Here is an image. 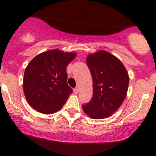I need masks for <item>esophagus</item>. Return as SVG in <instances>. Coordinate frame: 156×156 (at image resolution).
Listing matches in <instances>:
<instances>
[{
	"label": "esophagus",
	"instance_id": "34e87169",
	"mask_svg": "<svg viewBox=\"0 0 156 156\" xmlns=\"http://www.w3.org/2000/svg\"><path fill=\"white\" fill-rule=\"evenodd\" d=\"M73 91H74V93H75V94H78V91H79V90H78V88H77V87H76V88H75L74 89H73Z\"/></svg>",
	"mask_w": 156,
	"mask_h": 156
}]
</instances>
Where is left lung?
Masks as SVG:
<instances>
[{
    "label": "left lung",
    "mask_w": 156,
    "mask_h": 156,
    "mask_svg": "<svg viewBox=\"0 0 156 156\" xmlns=\"http://www.w3.org/2000/svg\"><path fill=\"white\" fill-rule=\"evenodd\" d=\"M87 64L93 81V95L83 110L92 119H103L117 111L125 99L129 75L121 61L105 50L88 54Z\"/></svg>",
    "instance_id": "left-lung-1"
}]
</instances>
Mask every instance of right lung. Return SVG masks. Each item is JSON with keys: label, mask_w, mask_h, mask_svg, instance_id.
Returning a JSON list of instances; mask_svg holds the SVG:
<instances>
[{"label": "right lung", "mask_w": 156, "mask_h": 156, "mask_svg": "<svg viewBox=\"0 0 156 156\" xmlns=\"http://www.w3.org/2000/svg\"><path fill=\"white\" fill-rule=\"evenodd\" d=\"M77 54L51 50L41 53L25 70L23 91L28 103L44 114L57 112L72 93L67 83V67Z\"/></svg>", "instance_id": "add662e5"}]
</instances>
